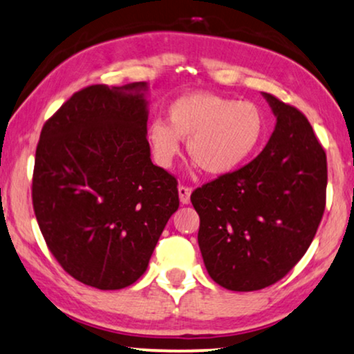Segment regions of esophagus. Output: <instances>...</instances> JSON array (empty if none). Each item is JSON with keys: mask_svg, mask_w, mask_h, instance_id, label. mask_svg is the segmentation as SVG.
<instances>
[{"mask_svg": "<svg viewBox=\"0 0 354 354\" xmlns=\"http://www.w3.org/2000/svg\"><path fill=\"white\" fill-rule=\"evenodd\" d=\"M191 192L192 189L187 186H179L178 187V194H179V201H181L183 205H187L191 202Z\"/></svg>", "mask_w": 354, "mask_h": 354, "instance_id": "obj_1", "label": "esophagus"}]
</instances>
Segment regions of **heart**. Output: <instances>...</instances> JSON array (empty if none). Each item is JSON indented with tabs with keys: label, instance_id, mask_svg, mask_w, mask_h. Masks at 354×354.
Here are the masks:
<instances>
[{
	"label": "heart",
	"instance_id": "heart-1",
	"mask_svg": "<svg viewBox=\"0 0 354 354\" xmlns=\"http://www.w3.org/2000/svg\"><path fill=\"white\" fill-rule=\"evenodd\" d=\"M170 123L151 122L147 138L163 168L181 152V138L189 139L191 158L208 175L236 171L250 158L265 136V115L257 104L220 94H184L168 109Z\"/></svg>",
	"mask_w": 354,
	"mask_h": 354
}]
</instances>
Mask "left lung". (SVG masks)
<instances>
[{
    "label": "left lung",
    "mask_w": 354,
    "mask_h": 354,
    "mask_svg": "<svg viewBox=\"0 0 354 354\" xmlns=\"http://www.w3.org/2000/svg\"><path fill=\"white\" fill-rule=\"evenodd\" d=\"M276 127L260 156L191 196L208 274L234 292L260 290L311 245L326 208L327 158L308 118L263 93Z\"/></svg>",
    "instance_id": "left-lung-1"
}]
</instances>
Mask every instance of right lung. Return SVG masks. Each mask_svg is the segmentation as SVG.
<instances>
[{
	"label": "right lung",
	"instance_id": "right-lung-1",
	"mask_svg": "<svg viewBox=\"0 0 354 354\" xmlns=\"http://www.w3.org/2000/svg\"><path fill=\"white\" fill-rule=\"evenodd\" d=\"M147 83L93 84L44 123L33 210L46 245L86 286L118 290L147 270L178 210L176 179L153 165Z\"/></svg>",
	"mask_w": 354,
	"mask_h": 354
}]
</instances>
